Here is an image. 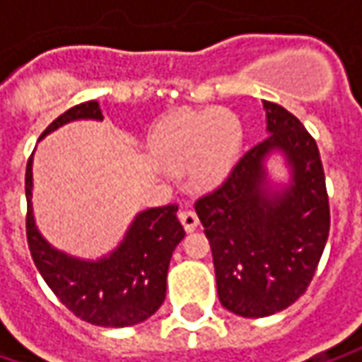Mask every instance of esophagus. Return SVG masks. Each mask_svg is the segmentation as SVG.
I'll return each mask as SVG.
<instances>
[{"label": "esophagus", "instance_id": "esophagus-1", "mask_svg": "<svg viewBox=\"0 0 362 362\" xmlns=\"http://www.w3.org/2000/svg\"><path fill=\"white\" fill-rule=\"evenodd\" d=\"M178 216H180L182 225H184L186 230H194L198 227V214L192 209H182L178 212Z\"/></svg>", "mask_w": 362, "mask_h": 362}]
</instances>
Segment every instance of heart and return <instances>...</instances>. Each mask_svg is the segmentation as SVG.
Here are the masks:
<instances>
[{
	"instance_id": "heart-1",
	"label": "heart",
	"mask_w": 362,
	"mask_h": 362,
	"mask_svg": "<svg viewBox=\"0 0 362 362\" xmlns=\"http://www.w3.org/2000/svg\"><path fill=\"white\" fill-rule=\"evenodd\" d=\"M241 123L228 111H184L165 119L151 139L153 153L172 168L194 164L198 180L214 182L230 170L241 150Z\"/></svg>"
}]
</instances>
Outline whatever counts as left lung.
<instances>
[{"label": "left lung", "mask_w": 362, "mask_h": 362, "mask_svg": "<svg viewBox=\"0 0 362 362\" xmlns=\"http://www.w3.org/2000/svg\"><path fill=\"white\" fill-rule=\"evenodd\" d=\"M269 135L235 162L227 178L197 198L211 243L221 304L245 318L291 306L310 286L330 230V204L316 139L288 109L263 101ZM284 151L294 176L267 190L262 160Z\"/></svg>", "instance_id": "8db88e82"}]
</instances>
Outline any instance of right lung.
Segmentation results:
<instances>
[{
	"label": "right lung",
	"mask_w": 362,
	"mask_h": 362,
	"mask_svg": "<svg viewBox=\"0 0 362 362\" xmlns=\"http://www.w3.org/2000/svg\"><path fill=\"white\" fill-rule=\"evenodd\" d=\"M74 119H103L97 101L74 105L56 117L44 134ZM25 237L32 259L54 296L81 320L97 326H134L164 304L165 275L176 245L184 239L178 204L137 214L125 241L107 259H72L42 239L32 216V156L25 165Z\"/></svg>",
	"instance_id": "add662e5"
}]
</instances>
